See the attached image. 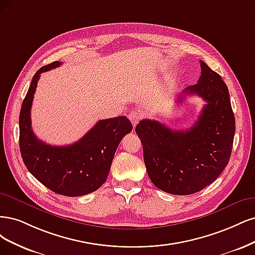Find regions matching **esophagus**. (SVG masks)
<instances>
[{
    "label": "esophagus",
    "instance_id": "obj_1",
    "mask_svg": "<svg viewBox=\"0 0 255 255\" xmlns=\"http://www.w3.org/2000/svg\"><path fill=\"white\" fill-rule=\"evenodd\" d=\"M144 117V113L141 110H133L129 113V120L132 123V125L135 126L137 123L142 120Z\"/></svg>",
    "mask_w": 255,
    "mask_h": 255
}]
</instances>
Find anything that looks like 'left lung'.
I'll return each mask as SVG.
<instances>
[{
	"instance_id": "left-lung-1",
	"label": "left lung",
	"mask_w": 255,
	"mask_h": 255,
	"mask_svg": "<svg viewBox=\"0 0 255 255\" xmlns=\"http://www.w3.org/2000/svg\"><path fill=\"white\" fill-rule=\"evenodd\" d=\"M198 83L183 90L207 103L195 124L171 130L154 120H142L135 132L143 145L144 162L151 182L172 195H191L215 181L231 157L235 118L228 87L219 74L200 61Z\"/></svg>"
}]
</instances>
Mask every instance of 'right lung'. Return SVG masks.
Returning <instances> with one entry per match:
<instances>
[{"instance_id":"right-lung-1","label":"right lung","mask_w":255,"mask_h":255,"mask_svg":"<svg viewBox=\"0 0 255 255\" xmlns=\"http://www.w3.org/2000/svg\"><path fill=\"white\" fill-rule=\"evenodd\" d=\"M60 64L44 65L32 77L20 111V150L24 164L39 182L56 194L78 197L95 192L106 182L118 146L132 125L126 117H119L98 121L72 145L52 146L40 141L31 129L32 100L41 73Z\"/></svg>"}]
</instances>
